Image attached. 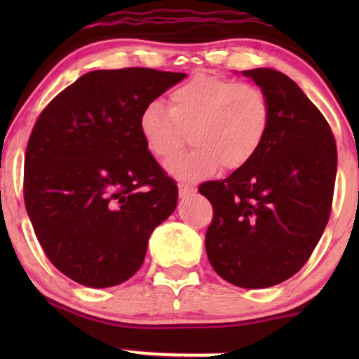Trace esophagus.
Masks as SVG:
<instances>
[{
  "mask_svg": "<svg viewBox=\"0 0 359 359\" xmlns=\"http://www.w3.org/2000/svg\"><path fill=\"white\" fill-rule=\"evenodd\" d=\"M196 192V187L187 182H179V194L180 197H185V196H191V194Z\"/></svg>",
  "mask_w": 359,
  "mask_h": 359,
  "instance_id": "34e87169",
  "label": "esophagus"
}]
</instances>
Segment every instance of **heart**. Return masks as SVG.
<instances>
[{
	"instance_id": "1",
	"label": "heart",
	"mask_w": 359,
	"mask_h": 359,
	"mask_svg": "<svg viewBox=\"0 0 359 359\" xmlns=\"http://www.w3.org/2000/svg\"><path fill=\"white\" fill-rule=\"evenodd\" d=\"M270 123L271 104L259 86L201 74L172 90L168 109L160 102L148 104L140 131L148 150L163 162L182 150L189 133L194 147L172 160L168 170L197 180L221 165L224 170L248 165L265 143Z\"/></svg>"
}]
</instances>
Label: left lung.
Returning a JSON list of instances; mask_svg holds the SVG:
<instances>
[{
	"instance_id": "obj_1",
	"label": "left lung",
	"mask_w": 359,
	"mask_h": 359,
	"mask_svg": "<svg viewBox=\"0 0 359 359\" xmlns=\"http://www.w3.org/2000/svg\"><path fill=\"white\" fill-rule=\"evenodd\" d=\"M243 74L269 96L270 130L248 165L199 185L214 212L205 251L226 282L266 288L297 273L323 236L337 150L323 113L290 77L273 69Z\"/></svg>"
}]
</instances>
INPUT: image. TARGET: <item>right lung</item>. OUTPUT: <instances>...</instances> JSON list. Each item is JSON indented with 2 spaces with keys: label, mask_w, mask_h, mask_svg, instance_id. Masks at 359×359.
Returning <instances> with one entry per match:
<instances>
[{
  "label": "right lung",
  "mask_w": 359,
  "mask_h": 359,
  "mask_svg": "<svg viewBox=\"0 0 359 359\" xmlns=\"http://www.w3.org/2000/svg\"><path fill=\"white\" fill-rule=\"evenodd\" d=\"M184 77L93 71L36 119L25 154V208L43 253L74 282L104 288L133 277L151 231L174 212L175 180L148 151L140 116Z\"/></svg>",
  "instance_id": "obj_1"
}]
</instances>
